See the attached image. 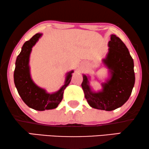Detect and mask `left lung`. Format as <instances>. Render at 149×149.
Wrapping results in <instances>:
<instances>
[{
    "mask_svg": "<svg viewBox=\"0 0 149 149\" xmlns=\"http://www.w3.org/2000/svg\"><path fill=\"white\" fill-rule=\"evenodd\" d=\"M108 45L109 53L102 62L109 70V79L102 83L101 91L95 92L89 85V77L83 74L81 86L91 107L111 111L128 100L135 83V74L134 60L123 42L112 34Z\"/></svg>",
    "mask_w": 149,
    "mask_h": 149,
    "instance_id": "1",
    "label": "left lung"
}]
</instances>
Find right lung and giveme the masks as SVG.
Masks as SVG:
<instances>
[{
  "mask_svg": "<svg viewBox=\"0 0 149 149\" xmlns=\"http://www.w3.org/2000/svg\"><path fill=\"white\" fill-rule=\"evenodd\" d=\"M42 34L37 33L24 44L20 54L18 55L14 70V83L18 93L28 107L36 111L54 109L58 107L63 98L64 89L68 86L72 78L70 71L67 73L64 85L58 91L49 93L45 89L37 86L30 76L29 59L32 48L38 40Z\"/></svg>",
  "mask_w": 149,
  "mask_h": 149,
  "instance_id": "1",
  "label": "right lung"
}]
</instances>
